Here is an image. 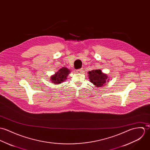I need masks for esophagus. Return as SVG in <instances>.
Returning <instances> with one entry per match:
<instances>
[{
    "instance_id": "1",
    "label": "esophagus",
    "mask_w": 150,
    "mask_h": 150,
    "mask_svg": "<svg viewBox=\"0 0 150 150\" xmlns=\"http://www.w3.org/2000/svg\"><path fill=\"white\" fill-rule=\"evenodd\" d=\"M82 71H83V70H82V69H78L77 71H76V72H77V73H79V74H81V73H82Z\"/></svg>"
}]
</instances>
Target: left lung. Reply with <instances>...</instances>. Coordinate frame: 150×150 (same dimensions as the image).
<instances>
[{"label": "left lung", "instance_id": "left-lung-1", "mask_svg": "<svg viewBox=\"0 0 150 150\" xmlns=\"http://www.w3.org/2000/svg\"><path fill=\"white\" fill-rule=\"evenodd\" d=\"M88 74L90 82L95 86V87H103L109 81L107 74L102 72L100 69L91 70L88 72Z\"/></svg>", "mask_w": 150, "mask_h": 150}]
</instances>
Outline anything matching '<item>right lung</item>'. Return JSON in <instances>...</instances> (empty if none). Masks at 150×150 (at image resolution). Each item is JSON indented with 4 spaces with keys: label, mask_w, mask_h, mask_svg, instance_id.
<instances>
[{
    "label": "right lung",
    "mask_w": 150,
    "mask_h": 150,
    "mask_svg": "<svg viewBox=\"0 0 150 150\" xmlns=\"http://www.w3.org/2000/svg\"><path fill=\"white\" fill-rule=\"evenodd\" d=\"M71 72L70 70L67 67H62L60 68L54 75H53L50 77L52 83L54 84H59L62 83L67 79V77Z\"/></svg>",
    "instance_id": "obj_1"
}]
</instances>
